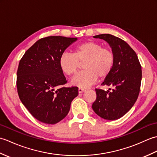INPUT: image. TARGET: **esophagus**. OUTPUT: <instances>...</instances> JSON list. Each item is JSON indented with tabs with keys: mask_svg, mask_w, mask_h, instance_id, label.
I'll use <instances>...</instances> for the list:
<instances>
[{
	"mask_svg": "<svg viewBox=\"0 0 157 157\" xmlns=\"http://www.w3.org/2000/svg\"><path fill=\"white\" fill-rule=\"evenodd\" d=\"M85 91H86V90L84 89V88H78V92H79V93H82V92H85Z\"/></svg>",
	"mask_w": 157,
	"mask_h": 157,
	"instance_id": "obj_1",
	"label": "esophagus"
}]
</instances>
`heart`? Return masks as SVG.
Wrapping results in <instances>:
<instances>
[{"label":"heart","instance_id":"1","mask_svg":"<svg viewBox=\"0 0 157 157\" xmlns=\"http://www.w3.org/2000/svg\"><path fill=\"white\" fill-rule=\"evenodd\" d=\"M115 56L111 48L102 47L94 41H88L77 46L73 54L65 52L59 59V65L65 75L75 74L79 63L84 62L82 68L72 79L71 84L82 88H88L100 79L105 78L111 71L114 65Z\"/></svg>","mask_w":157,"mask_h":157}]
</instances>
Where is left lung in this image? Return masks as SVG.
Wrapping results in <instances>:
<instances>
[{
    "instance_id": "8db88e82",
    "label": "left lung",
    "mask_w": 157,
    "mask_h": 157,
    "mask_svg": "<svg viewBox=\"0 0 157 157\" xmlns=\"http://www.w3.org/2000/svg\"><path fill=\"white\" fill-rule=\"evenodd\" d=\"M105 40L112 48L115 61L111 71L102 86L111 91L96 89V99L92 109L101 117L116 120L126 114L137 100L142 80V67L138 56L128 43L111 34L93 36Z\"/></svg>"
}]
</instances>
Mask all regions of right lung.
<instances>
[{
	"label": "right lung",
	"instance_id": "right-lung-1",
	"mask_svg": "<svg viewBox=\"0 0 157 157\" xmlns=\"http://www.w3.org/2000/svg\"><path fill=\"white\" fill-rule=\"evenodd\" d=\"M77 38L48 36L40 39L25 52L17 72V88L23 105L34 118L47 124L64 119L78 88L67 83L59 59Z\"/></svg>",
	"mask_w": 157,
	"mask_h": 157
}]
</instances>
